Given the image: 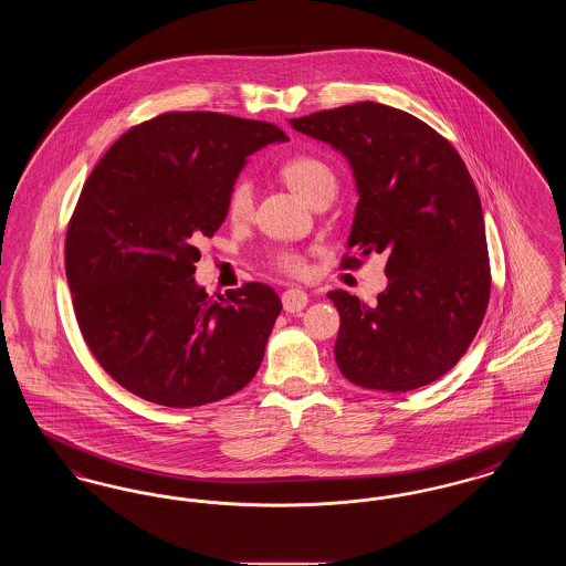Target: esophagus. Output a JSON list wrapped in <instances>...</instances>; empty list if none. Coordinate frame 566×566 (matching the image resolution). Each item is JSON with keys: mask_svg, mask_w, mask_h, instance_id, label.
I'll use <instances>...</instances> for the list:
<instances>
[{"mask_svg": "<svg viewBox=\"0 0 566 566\" xmlns=\"http://www.w3.org/2000/svg\"><path fill=\"white\" fill-rule=\"evenodd\" d=\"M307 293H303V291H298V289H289L284 295H282V305H284V310L286 312H291V314H296V312H301L305 305H307Z\"/></svg>", "mask_w": 566, "mask_h": 566, "instance_id": "obj_1", "label": "esophagus"}]
</instances>
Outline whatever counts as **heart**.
Returning a JSON list of instances; mask_svg holds the SVG:
<instances>
[{
  "mask_svg": "<svg viewBox=\"0 0 566 566\" xmlns=\"http://www.w3.org/2000/svg\"><path fill=\"white\" fill-rule=\"evenodd\" d=\"M280 176L310 206L324 195L335 197V192H337V178H335L333 169L323 159H318L314 155L291 157L289 161L282 163ZM252 203H254V189L245 178H242L233 185V189L229 192L227 214L235 222H243L252 214ZM273 265L282 273H289V275H301L307 270L305 256L296 250L275 252L273 254Z\"/></svg>",
  "mask_w": 566,
  "mask_h": 566,
  "instance_id": "1",
  "label": "heart"
}]
</instances>
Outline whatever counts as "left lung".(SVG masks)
<instances>
[{
    "mask_svg": "<svg viewBox=\"0 0 566 566\" xmlns=\"http://www.w3.org/2000/svg\"><path fill=\"white\" fill-rule=\"evenodd\" d=\"M339 150L358 203L344 268L386 254L388 286L369 307L331 291L339 312L335 360L352 384L407 392L448 374L471 346L490 298L478 189L454 146L403 109L376 102L291 118Z\"/></svg>",
    "mask_w": 566,
    "mask_h": 566,
    "instance_id": "1",
    "label": "left lung"
}]
</instances>
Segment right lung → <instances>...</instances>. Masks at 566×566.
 Returning <instances> with one entry per match:
<instances>
[{
    "label": "right lung",
    "mask_w": 566,
    "mask_h": 566,
    "mask_svg": "<svg viewBox=\"0 0 566 566\" xmlns=\"http://www.w3.org/2000/svg\"><path fill=\"white\" fill-rule=\"evenodd\" d=\"M286 139L271 123L167 112L120 135L91 171L65 273L86 346L129 392L199 407L259 371L280 296L248 282L212 298L192 275L197 243L224 222L245 159Z\"/></svg>",
    "instance_id": "add662e5"
}]
</instances>
